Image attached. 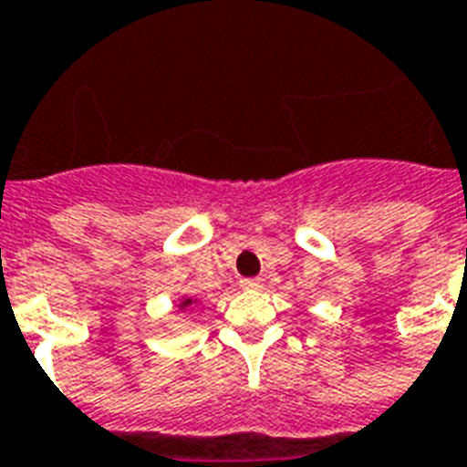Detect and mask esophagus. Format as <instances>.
Returning <instances> with one entry per match:
<instances>
[{"instance_id": "34e87169", "label": "esophagus", "mask_w": 467, "mask_h": 467, "mask_svg": "<svg viewBox=\"0 0 467 467\" xmlns=\"http://www.w3.org/2000/svg\"><path fill=\"white\" fill-rule=\"evenodd\" d=\"M240 287H242V290H261V287H264V280H261V278H244V280H240Z\"/></svg>"}]
</instances>
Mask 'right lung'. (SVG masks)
<instances>
[{
	"instance_id": "obj_1",
	"label": "right lung",
	"mask_w": 467,
	"mask_h": 467,
	"mask_svg": "<svg viewBox=\"0 0 467 467\" xmlns=\"http://www.w3.org/2000/svg\"><path fill=\"white\" fill-rule=\"evenodd\" d=\"M199 306V297H189V295H184V297L177 299V309L184 314H192Z\"/></svg>"
}]
</instances>
